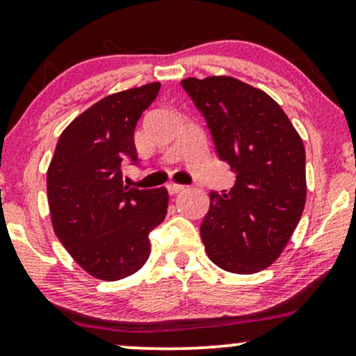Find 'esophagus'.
<instances>
[{"label": "esophagus", "instance_id": "esophagus-1", "mask_svg": "<svg viewBox=\"0 0 356 356\" xmlns=\"http://www.w3.org/2000/svg\"><path fill=\"white\" fill-rule=\"evenodd\" d=\"M184 189H186V187L184 186H181V184H169V186H167V191H169V194H172V195H175V194H179V192H182Z\"/></svg>", "mask_w": 356, "mask_h": 356}]
</instances>
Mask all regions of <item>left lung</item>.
<instances>
[{"mask_svg":"<svg viewBox=\"0 0 356 356\" xmlns=\"http://www.w3.org/2000/svg\"><path fill=\"white\" fill-rule=\"evenodd\" d=\"M181 85L206 118L216 152L238 174L229 192H209L201 224L207 256L236 275L263 271L281 256L303 214V140L263 90L232 76Z\"/></svg>","mask_w":356,"mask_h":356,"instance_id":"obj_1","label":"left lung"}]
</instances>
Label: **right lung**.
I'll return each instance as SVG.
<instances>
[{"instance_id": "obj_1", "label": "right lung", "mask_w": 356, "mask_h": 356, "mask_svg": "<svg viewBox=\"0 0 356 356\" xmlns=\"http://www.w3.org/2000/svg\"><path fill=\"white\" fill-rule=\"evenodd\" d=\"M161 83L112 93L61 132L47 172L53 231L90 276L117 281L150 256L149 232L162 222L169 192L124 186L120 164L137 162L134 130Z\"/></svg>"}]
</instances>
